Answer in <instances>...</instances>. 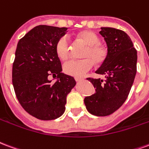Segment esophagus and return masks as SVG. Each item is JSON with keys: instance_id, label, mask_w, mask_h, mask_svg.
Here are the masks:
<instances>
[{"instance_id": "34e87169", "label": "esophagus", "mask_w": 149, "mask_h": 149, "mask_svg": "<svg viewBox=\"0 0 149 149\" xmlns=\"http://www.w3.org/2000/svg\"><path fill=\"white\" fill-rule=\"evenodd\" d=\"M74 79H75V81L77 82H80V81H82V78H74Z\"/></svg>"}]
</instances>
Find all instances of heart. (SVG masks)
Segmentation results:
<instances>
[{"label":"heart","instance_id":"obj_1","mask_svg":"<svg viewBox=\"0 0 149 149\" xmlns=\"http://www.w3.org/2000/svg\"><path fill=\"white\" fill-rule=\"evenodd\" d=\"M78 36L88 45L84 53V59L70 60L63 65V71L68 75L75 78L85 76L93 68L94 63L102 64L106 61L108 56V50L100 43V39L97 35L91 31H82ZM55 51L58 57L62 60H66L70 56V41L67 36L59 38L55 45Z\"/></svg>","mask_w":149,"mask_h":149}]
</instances>
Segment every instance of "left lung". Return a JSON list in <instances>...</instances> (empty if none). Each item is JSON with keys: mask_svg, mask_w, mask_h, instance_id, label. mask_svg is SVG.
Segmentation results:
<instances>
[{"mask_svg": "<svg viewBox=\"0 0 149 149\" xmlns=\"http://www.w3.org/2000/svg\"><path fill=\"white\" fill-rule=\"evenodd\" d=\"M101 29L99 33L107 44L108 56L96 73L105 75V79L88 78L95 93L86 97L84 103L91 114L104 117L118 110L127 99L136 73L137 53L124 31Z\"/></svg>", "mask_w": 149, "mask_h": 149, "instance_id": "left-lung-1", "label": "left lung"}]
</instances>
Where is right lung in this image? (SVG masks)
Returning a JSON list of instances; mask_svg holds the SVG:
<instances>
[{"instance_id":"obj_1","label":"right lung","mask_w":149,"mask_h":149,"mask_svg":"<svg viewBox=\"0 0 149 149\" xmlns=\"http://www.w3.org/2000/svg\"><path fill=\"white\" fill-rule=\"evenodd\" d=\"M67 28L39 25L17 43L13 65V84L19 104L40 120L59 118L65 111L67 96L74 87L73 77L62 73L55 51L59 38ZM57 77L54 84L48 77Z\"/></svg>"}]
</instances>
